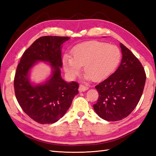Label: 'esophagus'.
Instances as JSON below:
<instances>
[{"instance_id":"obj_1","label":"esophagus","mask_w":156,"mask_h":156,"mask_svg":"<svg viewBox=\"0 0 156 156\" xmlns=\"http://www.w3.org/2000/svg\"><path fill=\"white\" fill-rule=\"evenodd\" d=\"M89 89L88 87L87 86H84V85H83V84H81V85L79 86V89L78 90L80 92H83V91H85L87 90V89Z\"/></svg>"}]
</instances>
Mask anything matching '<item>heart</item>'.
<instances>
[{"instance_id":"obj_1","label":"heart","mask_w":156,"mask_h":156,"mask_svg":"<svg viewBox=\"0 0 156 156\" xmlns=\"http://www.w3.org/2000/svg\"><path fill=\"white\" fill-rule=\"evenodd\" d=\"M121 54L119 49L103 42L91 41L76 45L72 50V56L65 54L62 65L66 73L74 78L83 66L84 78L94 82L107 78L119 64Z\"/></svg>"}]
</instances>
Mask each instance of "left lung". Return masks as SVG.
Masks as SVG:
<instances>
[{
    "label": "left lung",
    "mask_w": 156,
    "mask_h": 156,
    "mask_svg": "<svg viewBox=\"0 0 156 156\" xmlns=\"http://www.w3.org/2000/svg\"><path fill=\"white\" fill-rule=\"evenodd\" d=\"M122 58L117 70L95 87L99 94L93 105L100 118L107 121L125 118L135 109L140 100L146 73L139 60L120 43Z\"/></svg>",
    "instance_id": "left-lung-1"
}]
</instances>
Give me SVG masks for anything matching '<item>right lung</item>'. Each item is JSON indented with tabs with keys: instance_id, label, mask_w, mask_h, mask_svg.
<instances>
[{
	"instance_id": "1",
	"label": "right lung",
	"mask_w": 156,
	"mask_h": 156,
	"mask_svg": "<svg viewBox=\"0 0 156 156\" xmlns=\"http://www.w3.org/2000/svg\"><path fill=\"white\" fill-rule=\"evenodd\" d=\"M69 38L52 36L41 37L23 53L18 65L14 81L16 98L23 112L43 125L60 120L78 94V83L65 81L60 72L62 44ZM38 61L48 62L52 72L44 83L34 85L29 80V72Z\"/></svg>"
}]
</instances>
